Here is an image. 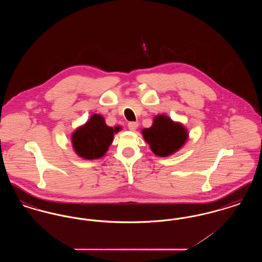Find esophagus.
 <instances>
[{"instance_id":"1","label":"esophagus","mask_w":262,"mask_h":262,"mask_svg":"<svg viewBox=\"0 0 262 262\" xmlns=\"http://www.w3.org/2000/svg\"><path fill=\"white\" fill-rule=\"evenodd\" d=\"M127 126H128V128H129V130H136L137 128V126H138V123L137 122H129L128 124H127Z\"/></svg>"}]
</instances>
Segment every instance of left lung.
<instances>
[{
  "instance_id": "8db88e82",
  "label": "left lung",
  "mask_w": 262,
  "mask_h": 262,
  "mask_svg": "<svg viewBox=\"0 0 262 262\" xmlns=\"http://www.w3.org/2000/svg\"><path fill=\"white\" fill-rule=\"evenodd\" d=\"M144 140L152 152L160 157H167L180 149L187 140V130L181 123H176L165 115L154 117L149 128L142 129Z\"/></svg>"
}]
</instances>
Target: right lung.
Returning a JSON list of instances; mask_svg holds the SVG:
<instances>
[{
	"label": "right lung",
	"mask_w": 262,
	"mask_h": 262,
	"mask_svg": "<svg viewBox=\"0 0 262 262\" xmlns=\"http://www.w3.org/2000/svg\"><path fill=\"white\" fill-rule=\"evenodd\" d=\"M118 132L119 127L108 126L102 116L94 114L73 134V147L75 153L83 159H99L105 155L112 144L114 134Z\"/></svg>",
	"instance_id": "1"
}]
</instances>
